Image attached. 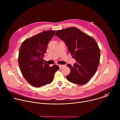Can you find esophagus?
I'll use <instances>...</instances> for the list:
<instances>
[{
	"label": "esophagus",
	"mask_w": 120,
	"mask_h": 120,
	"mask_svg": "<svg viewBox=\"0 0 120 120\" xmlns=\"http://www.w3.org/2000/svg\"><path fill=\"white\" fill-rule=\"evenodd\" d=\"M59 66L60 68H63V67H64L65 66L64 65H59Z\"/></svg>",
	"instance_id": "34e87169"
}]
</instances>
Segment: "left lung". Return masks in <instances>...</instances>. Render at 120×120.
I'll list each match as a JSON object with an SVG mask.
<instances>
[{
  "label": "left lung",
  "mask_w": 120,
  "mask_h": 120,
  "mask_svg": "<svg viewBox=\"0 0 120 120\" xmlns=\"http://www.w3.org/2000/svg\"><path fill=\"white\" fill-rule=\"evenodd\" d=\"M55 35L65 43L72 57L76 60L73 66L67 64L71 70L67 79L73 83L86 84L94 76L99 64L100 53L97 42L73 27L58 30Z\"/></svg>",
  "instance_id": "left-lung-1"
}]
</instances>
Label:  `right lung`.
Returning <instances> with one entry per match:
<instances>
[{"mask_svg": "<svg viewBox=\"0 0 120 120\" xmlns=\"http://www.w3.org/2000/svg\"><path fill=\"white\" fill-rule=\"evenodd\" d=\"M55 30L44 31L28 38L22 42L20 49L18 63L21 72L31 85L40 87L50 83L59 66L50 67L43 62L48 45Z\"/></svg>", "mask_w": 120, "mask_h": 120, "instance_id": "add662e5", "label": "right lung"}]
</instances>
